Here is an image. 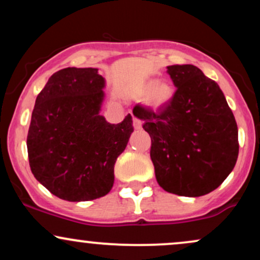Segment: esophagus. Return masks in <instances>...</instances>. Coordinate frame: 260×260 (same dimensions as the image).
I'll list each match as a JSON object with an SVG mask.
<instances>
[{
    "label": "esophagus",
    "instance_id": "obj_1",
    "mask_svg": "<svg viewBox=\"0 0 260 260\" xmlns=\"http://www.w3.org/2000/svg\"><path fill=\"white\" fill-rule=\"evenodd\" d=\"M133 126L136 129H142V121L138 120L137 117H133Z\"/></svg>",
    "mask_w": 260,
    "mask_h": 260
}]
</instances>
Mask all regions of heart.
Here are the masks:
<instances>
[{"instance_id":"heart-1","label":"heart","mask_w":260,"mask_h":260,"mask_svg":"<svg viewBox=\"0 0 260 260\" xmlns=\"http://www.w3.org/2000/svg\"><path fill=\"white\" fill-rule=\"evenodd\" d=\"M139 94L142 96L147 95V104L154 109H162L168 106L171 100L174 99L175 89L166 80H148L144 85L140 88Z\"/></svg>"}]
</instances>
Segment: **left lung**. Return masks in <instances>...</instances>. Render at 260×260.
Returning <instances> with one entry per match:
<instances>
[{
  "mask_svg": "<svg viewBox=\"0 0 260 260\" xmlns=\"http://www.w3.org/2000/svg\"><path fill=\"white\" fill-rule=\"evenodd\" d=\"M176 92L168 106L154 112L134 106L151 138L150 157L159 186L183 197L216 189L234 170L238 128L216 82L193 64L168 66Z\"/></svg>",
  "mask_w": 260,
  "mask_h": 260,
  "instance_id": "8db88e82",
  "label": "left lung"
}]
</instances>
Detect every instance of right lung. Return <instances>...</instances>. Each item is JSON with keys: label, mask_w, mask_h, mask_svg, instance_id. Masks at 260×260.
Wrapping results in <instances>:
<instances>
[{"label": "right lung", "mask_w": 260, "mask_h": 260, "mask_svg": "<svg viewBox=\"0 0 260 260\" xmlns=\"http://www.w3.org/2000/svg\"><path fill=\"white\" fill-rule=\"evenodd\" d=\"M98 68L68 67L50 77L31 113L26 148L34 177L53 196L86 202L106 196L113 168L133 133L132 116L100 115L106 80Z\"/></svg>", "instance_id": "add662e5"}]
</instances>
